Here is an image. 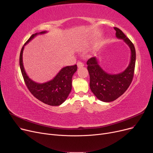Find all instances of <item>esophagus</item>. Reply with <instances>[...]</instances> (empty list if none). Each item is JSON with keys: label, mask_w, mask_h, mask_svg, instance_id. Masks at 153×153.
<instances>
[{"label": "esophagus", "mask_w": 153, "mask_h": 153, "mask_svg": "<svg viewBox=\"0 0 153 153\" xmlns=\"http://www.w3.org/2000/svg\"><path fill=\"white\" fill-rule=\"evenodd\" d=\"M77 66L78 68H81V67H83V66H84V64L82 62L79 61V62H77Z\"/></svg>", "instance_id": "esophagus-1"}]
</instances>
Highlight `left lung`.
I'll return each instance as SVG.
<instances>
[{
  "instance_id": "obj_1",
  "label": "left lung",
  "mask_w": 153,
  "mask_h": 153,
  "mask_svg": "<svg viewBox=\"0 0 153 153\" xmlns=\"http://www.w3.org/2000/svg\"><path fill=\"white\" fill-rule=\"evenodd\" d=\"M114 29L117 38L123 39L130 48V62L126 69L120 73L111 74L103 70L96 57L87 62L91 90L98 99L105 102L115 100L125 93L132 82L135 67L136 51L133 44L121 30L117 27Z\"/></svg>"
}]
</instances>
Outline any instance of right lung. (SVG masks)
<instances>
[{
    "label": "right lung",
    "mask_w": 153,
    "mask_h": 153,
    "mask_svg": "<svg viewBox=\"0 0 153 153\" xmlns=\"http://www.w3.org/2000/svg\"><path fill=\"white\" fill-rule=\"evenodd\" d=\"M43 31L32 35L22 48L20 54V67L25 84L34 97L51 106H58L66 100L72 89V76L77 71V65L62 68L51 81L45 83H37L27 74L23 64V51L25 46L38 35L46 33Z\"/></svg>",
    "instance_id": "obj_1"
}]
</instances>
